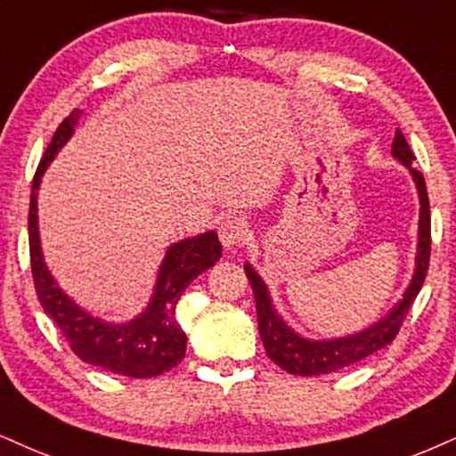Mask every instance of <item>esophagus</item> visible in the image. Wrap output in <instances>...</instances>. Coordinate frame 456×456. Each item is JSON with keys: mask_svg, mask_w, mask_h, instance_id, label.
<instances>
[{"mask_svg": "<svg viewBox=\"0 0 456 456\" xmlns=\"http://www.w3.org/2000/svg\"><path fill=\"white\" fill-rule=\"evenodd\" d=\"M217 232H219V240H222V245L226 247V249H232V247L243 245L249 228H247L245 219H240L237 216H228L226 219L219 222Z\"/></svg>", "mask_w": 456, "mask_h": 456, "instance_id": "1", "label": "esophagus"}]
</instances>
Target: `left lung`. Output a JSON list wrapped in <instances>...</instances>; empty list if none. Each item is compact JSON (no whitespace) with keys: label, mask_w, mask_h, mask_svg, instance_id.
<instances>
[{"label":"left lung","mask_w":456,"mask_h":456,"mask_svg":"<svg viewBox=\"0 0 456 456\" xmlns=\"http://www.w3.org/2000/svg\"><path fill=\"white\" fill-rule=\"evenodd\" d=\"M393 156L403 162L412 173L417 190L420 196V222H419V251H417V273H414L412 283L403 294V300L393 311L387 314L383 322L374 323L372 328L359 331L355 336H346V338L336 340H306L291 331L288 325L281 322V317L274 313L268 297L266 285L257 277L254 268L245 264L247 279H249L251 289L256 297V311H257V328L266 348V355L273 359L279 368L285 372L297 376H319L330 374L336 370L346 368V365L362 362V359L374 355L376 351L385 348L389 342L395 340L397 331H400L403 319L412 306L414 297L419 296L423 288L427 271H429V256H431V216H429V196H427L425 177L419 168L412 167L414 154L403 137V133L397 128L395 139H393Z\"/></svg>","instance_id":"obj_1"}]
</instances>
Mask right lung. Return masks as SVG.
I'll list each match as a JSON object with an SVG mask.
<instances>
[{"label": "right lung", "mask_w": 456, "mask_h": 456, "mask_svg": "<svg viewBox=\"0 0 456 456\" xmlns=\"http://www.w3.org/2000/svg\"><path fill=\"white\" fill-rule=\"evenodd\" d=\"M77 118H80V110H73L61 122L53 142L44 151V159L39 160L36 177H33L29 202V256L37 300L69 342L71 351L82 362L99 365L114 374L131 376V379L160 376L175 368L185 355L188 338L175 319L179 297L202 271H207L219 260L222 243L216 232H207L168 247L148 311L125 325L99 322L73 305L50 277L46 264L42 260L37 234V188L50 160L54 159L61 145L71 137Z\"/></svg>", "instance_id": "obj_1"}]
</instances>
